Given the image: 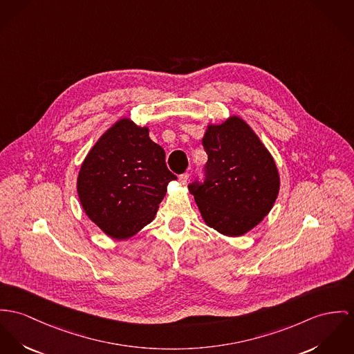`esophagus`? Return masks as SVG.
Segmentation results:
<instances>
[{"label":"esophagus","mask_w":354,"mask_h":354,"mask_svg":"<svg viewBox=\"0 0 354 354\" xmlns=\"http://www.w3.org/2000/svg\"><path fill=\"white\" fill-rule=\"evenodd\" d=\"M189 178H190V175H189L187 172H185V174L179 175V182H180V185H186V183H187V180H189Z\"/></svg>","instance_id":"esophagus-1"}]
</instances>
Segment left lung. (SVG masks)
<instances>
[{
  "mask_svg": "<svg viewBox=\"0 0 354 354\" xmlns=\"http://www.w3.org/2000/svg\"><path fill=\"white\" fill-rule=\"evenodd\" d=\"M205 182L191 183L201 216L221 234L243 236L263 221L277 198L280 178L271 153L237 115L209 125Z\"/></svg>",
  "mask_w": 354,
  "mask_h": 354,
  "instance_id": "8db88e82",
  "label": "left lung"
}]
</instances>
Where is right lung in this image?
Instances as JSON below:
<instances>
[{
	"mask_svg": "<svg viewBox=\"0 0 354 354\" xmlns=\"http://www.w3.org/2000/svg\"><path fill=\"white\" fill-rule=\"evenodd\" d=\"M175 179L149 129L121 118L87 153L77 190L87 217L111 239L125 240L152 222Z\"/></svg>",
	"mask_w": 354,
	"mask_h": 354,
	"instance_id": "1",
	"label": "right lung"
}]
</instances>
